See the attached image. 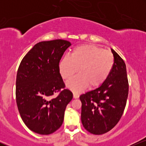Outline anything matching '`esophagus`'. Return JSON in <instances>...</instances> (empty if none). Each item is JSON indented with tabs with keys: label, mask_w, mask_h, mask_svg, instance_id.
Returning <instances> with one entry per match:
<instances>
[{
	"label": "esophagus",
	"mask_w": 146,
	"mask_h": 146,
	"mask_svg": "<svg viewBox=\"0 0 146 146\" xmlns=\"http://www.w3.org/2000/svg\"><path fill=\"white\" fill-rule=\"evenodd\" d=\"M79 98V95L78 94V93H73V98L74 99H77Z\"/></svg>",
	"instance_id": "esophagus-1"
}]
</instances>
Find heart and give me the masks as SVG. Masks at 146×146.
Instances as JSON below:
<instances>
[{"mask_svg":"<svg viewBox=\"0 0 146 146\" xmlns=\"http://www.w3.org/2000/svg\"><path fill=\"white\" fill-rule=\"evenodd\" d=\"M113 55L104 48L92 44L76 46L70 56H65L59 63V70L64 80H69L78 71L80 74L67 82V86L75 92L88 86L96 88L103 84L113 70Z\"/></svg>","mask_w":146,"mask_h":146,"instance_id":"obj_1","label":"heart"}]
</instances>
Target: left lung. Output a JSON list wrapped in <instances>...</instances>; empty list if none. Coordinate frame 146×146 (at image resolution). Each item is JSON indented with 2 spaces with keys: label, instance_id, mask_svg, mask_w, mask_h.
I'll return each instance as SVG.
<instances>
[{
  "label": "left lung",
  "instance_id": "left-lung-1",
  "mask_svg": "<svg viewBox=\"0 0 146 146\" xmlns=\"http://www.w3.org/2000/svg\"><path fill=\"white\" fill-rule=\"evenodd\" d=\"M115 63L107 80L98 88L80 95L83 126L93 135L113 129L124 111L128 95L126 66L123 59L111 49Z\"/></svg>",
  "mask_w": 146,
  "mask_h": 146
}]
</instances>
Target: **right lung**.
<instances>
[{
	"label": "right lung",
	"mask_w": 146,
	"mask_h": 146,
	"mask_svg": "<svg viewBox=\"0 0 146 146\" xmlns=\"http://www.w3.org/2000/svg\"><path fill=\"white\" fill-rule=\"evenodd\" d=\"M70 42L58 39L38 42L25 55L18 67L16 82L18 109L28 128L50 135L63 123L73 93L65 88L59 63ZM57 92L58 95L51 97Z\"/></svg>",
	"instance_id": "obj_1"
}]
</instances>
